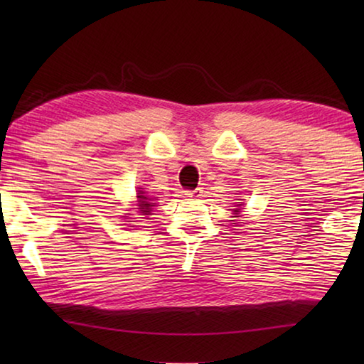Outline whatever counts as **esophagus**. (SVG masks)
<instances>
[{
  "label": "esophagus",
  "mask_w": 364,
  "mask_h": 364,
  "mask_svg": "<svg viewBox=\"0 0 364 364\" xmlns=\"http://www.w3.org/2000/svg\"><path fill=\"white\" fill-rule=\"evenodd\" d=\"M184 196L189 197V199H199V197L202 196V188H197L194 191H186Z\"/></svg>",
  "instance_id": "1"
}]
</instances>
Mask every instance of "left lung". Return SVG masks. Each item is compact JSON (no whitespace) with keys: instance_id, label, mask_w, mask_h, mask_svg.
I'll list each match as a JSON object with an SVG mask.
<instances>
[{"instance_id":"8db88e82","label":"left lung","mask_w":364,"mask_h":364,"mask_svg":"<svg viewBox=\"0 0 364 364\" xmlns=\"http://www.w3.org/2000/svg\"><path fill=\"white\" fill-rule=\"evenodd\" d=\"M234 207H236V208H234V215H236V217H241V215H239V212H241V208H237V207H242V204H241V202H237V204L236 205H234ZM236 217H234V218H236Z\"/></svg>"}]
</instances>
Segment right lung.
Instances as JSON below:
<instances>
[{
	"label": "right lung",
	"instance_id": "1",
	"mask_svg": "<svg viewBox=\"0 0 364 364\" xmlns=\"http://www.w3.org/2000/svg\"><path fill=\"white\" fill-rule=\"evenodd\" d=\"M136 199H138V212L141 215H146V217H149L151 212H152V208L156 207V204H154L151 197L144 193L143 188H138Z\"/></svg>",
	"mask_w": 364,
	"mask_h": 364
}]
</instances>
